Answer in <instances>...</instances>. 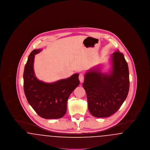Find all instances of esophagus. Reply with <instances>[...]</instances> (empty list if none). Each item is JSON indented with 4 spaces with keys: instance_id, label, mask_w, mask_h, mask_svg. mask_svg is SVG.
<instances>
[{
    "instance_id": "1",
    "label": "esophagus",
    "mask_w": 150,
    "mask_h": 150,
    "mask_svg": "<svg viewBox=\"0 0 150 150\" xmlns=\"http://www.w3.org/2000/svg\"><path fill=\"white\" fill-rule=\"evenodd\" d=\"M79 80L81 83L83 82L84 81V75L83 73H80L79 74Z\"/></svg>"
}]
</instances>
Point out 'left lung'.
<instances>
[{
  "label": "left lung",
  "instance_id": "8db88e82",
  "mask_svg": "<svg viewBox=\"0 0 150 150\" xmlns=\"http://www.w3.org/2000/svg\"><path fill=\"white\" fill-rule=\"evenodd\" d=\"M111 70L103 73L100 69L87 72L83 88L86 93L88 110L96 117L115 114L126 100L129 89L128 64L119 51L112 53Z\"/></svg>",
  "mask_w": 150,
  "mask_h": 150
}]
</instances>
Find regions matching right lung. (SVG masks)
Wrapping results in <instances>:
<instances>
[{"mask_svg": "<svg viewBox=\"0 0 150 150\" xmlns=\"http://www.w3.org/2000/svg\"><path fill=\"white\" fill-rule=\"evenodd\" d=\"M41 50H33L28 57L23 72L24 92L39 116L47 119H59L66 114L68 98L80 83L79 74L51 83L38 80L34 71V61L35 55Z\"/></svg>", "mask_w": 150, "mask_h": 150, "instance_id": "right-lung-1", "label": "right lung"}]
</instances>
